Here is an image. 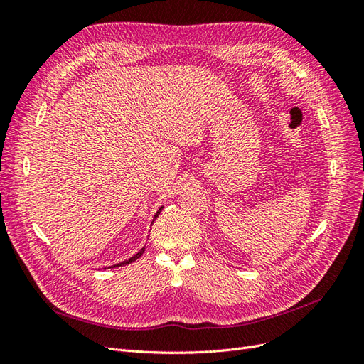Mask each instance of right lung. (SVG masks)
<instances>
[{
    "label": "right lung",
    "mask_w": 364,
    "mask_h": 364,
    "mask_svg": "<svg viewBox=\"0 0 364 364\" xmlns=\"http://www.w3.org/2000/svg\"><path fill=\"white\" fill-rule=\"evenodd\" d=\"M162 208H164V205L162 206H159V209H158V211H156V214L155 215H153V220H151V225H153V222H155V220H156V217L159 215V213L162 211ZM144 249L146 247H142V249H139L136 253H135V255L134 257H130L129 259H124V261H121V262H118V264H114V266H111V267H105V269H115V267H121V266H127V264H130V262H134V261H136L141 255H142V253H144Z\"/></svg>",
    "instance_id": "right-lung-1"
}]
</instances>
